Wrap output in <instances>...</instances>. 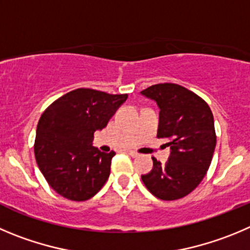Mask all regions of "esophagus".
<instances>
[{
	"mask_svg": "<svg viewBox=\"0 0 250 250\" xmlns=\"http://www.w3.org/2000/svg\"><path fill=\"white\" fill-rule=\"evenodd\" d=\"M129 155H130V157H133V158H137V157H138V155H139V154L136 153V151H132V150H130V151H129Z\"/></svg>",
	"mask_w": 250,
	"mask_h": 250,
	"instance_id": "esophagus-1",
	"label": "esophagus"
}]
</instances>
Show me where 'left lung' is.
<instances>
[{"label": "left lung", "instance_id": "1", "mask_svg": "<svg viewBox=\"0 0 250 250\" xmlns=\"http://www.w3.org/2000/svg\"><path fill=\"white\" fill-rule=\"evenodd\" d=\"M157 102L158 138L167 139L170 157L165 164L153 159V169L142 181L155 197L172 201L185 197L205 178L216 148L213 114L192 91L176 83H158L142 91Z\"/></svg>", "mask_w": 250, "mask_h": 250}]
</instances>
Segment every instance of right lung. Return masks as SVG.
<instances>
[{
	"label": "right lung",
	"instance_id": "1",
	"mask_svg": "<svg viewBox=\"0 0 250 250\" xmlns=\"http://www.w3.org/2000/svg\"><path fill=\"white\" fill-rule=\"evenodd\" d=\"M128 95L76 88L54 101L37 125L34 154L50 188L71 201H86L106 184L114 151L92 146Z\"/></svg>",
	"mask_w": 250,
	"mask_h": 250
}]
</instances>
